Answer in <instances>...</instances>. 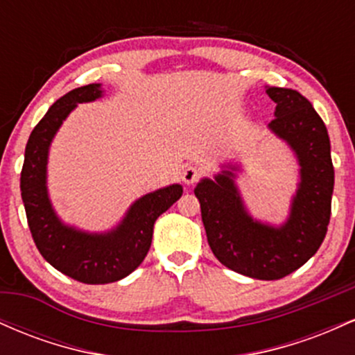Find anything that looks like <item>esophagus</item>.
I'll return each instance as SVG.
<instances>
[{
    "label": "esophagus",
    "instance_id": "1",
    "mask_svg": "<svg viewBox=\"0 0 355 355\" xmlns=\"http://www.w3.org/2000/svg\"><path fill=\"white\" fill-rule=\"evenodd\" d=\"M198 177H200V170H198L197 166L189 165V166H185V168H183L182 180L185 182L187 185H193V183L198 180Z\"/></svg>",
    "mask_w": 355,
    "mask_h": 355
}]
</instances>
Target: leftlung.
I'll return each mask as SVG.
<instances>
[{"label":"left lung","instance_id":"obj_1","mask_svg":"<svg viewBox=\"0 0 355 355\" xmlns=\"http://www.w3.org/2000/svg\"><path fill=\"white\" fill-rule=\"evenodd\" d=\"M275 101L268 128L299 162L300 182L282 225L252 218L235 182L237 165H225L214 180L195 187L202 222L214 255L230 270L259 280H277L302 267L319 250L331 220L334 165L331 140L312 103L291 88L267 87Z\"/></svg>","mask_w":355,"mask_h":355}]
</instances>
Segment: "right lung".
Segmentation results:
<instances>
[{
	"mask_svg": "<svg viewBox=\"0 0 355 355\" xmlns=\"http://www.w3.org/2000/svg\"><path fill=\"white\" fill-rule=\"evenodd\" d=\"M103 95L100 83L68 92L51 105L31 132L24 150L21 198L36 248L61 274L83 284H110L132 274L152 245L155 220L182 197V185L164 187L132 203L115 229L89 234L58 218L48 197L46 165L56 132L78 103Z\"/></svg>",
	"mask_w": 355,
	"mask_h": 355,
	"instance_id": "right-lung-1",
	"label": "right lung"
}]
</instances>
